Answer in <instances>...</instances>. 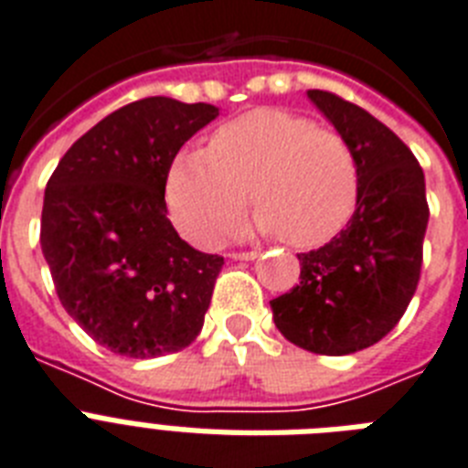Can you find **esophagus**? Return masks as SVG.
<instances>
[{
  "mask_svg": "<svg viewBox=\"0 0 468 468\" xmlns=\"http://www.w3.org/2000/svg\"><path fill=\"white\" fill-rule=\"evenodd\" d=\"M230 257H233V260L252 261V260H257V257H260V252H257V250H247V252H230Z\"/></svg>",
  "mask_w": 468,
  "mask_h": 468,
  "instance_id": "34e87169",
  "label": "esophagus"
}]
</instances>
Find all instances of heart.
<instances>
[{
	"instance_id": "obj_1",
	"label": "heart",
	"mask_w": 468,
	"mask_h": 468,
	"mask_svg": "<svg viewBox=\"0 0 468 468\" xmlns=\"http://www.w3.org/2000/svg\"><path fill=\"white\" fill-rule=\"evenodd\" d=\"M250 199L254 226L293 247L329 240L358 201V163L336 129L310 117L260 108L216 129L208 151L173 163L168 204L177 226L214 245L238 223Z\"/></svg>"
}]
</instances>
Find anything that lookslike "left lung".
<instances>
[{"mask_svg":"<svg viewBox=\"0 0 468 468\" xmlns=\"http://www.w3.org/2000/svg\"><path fill=\"white\" fill-rule=\"evenodd\" d=\"M307 96L351 144L358 201L339 235L298 254L300 283L271 300V313L291 344L348 356L385 339L404 317L419 288L431 208L423 168L392 129L336 93Z\"/></svg>","mask_w":468,"mask_h":468,"instance_id":"obj_1","label":"left lung"}]
</instances>
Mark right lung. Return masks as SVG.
Listing matches in <instances>:
<instances>
[{"mask_svg": "<svg viewBox=\"0 0 468 468\" xmlns=\"http://www.w3.org/2000/svg\"><path fill=\"white\" fill-rule=\"evenodd\" d=\"M218 110L142 98L89 129L45 187L40 245L57 298L96 344L127 358L177 353L199 336L223 257L168 218L175 155Z\"/></svg>", "mask_w": 468, "mask_h": 468, "instance_id": "obj_1", "label": "right lung"}]
</instances>
